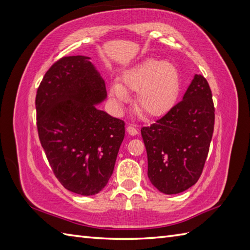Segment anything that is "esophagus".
<instances>
[{
    "mask_svg": "<svg viewBox=\"0 0 250 250\" xmlns=\"http://www.w3.org/2000/svg\"><path fill=\"white\" fill-rule=\"evenodd\" d=\"M126 132L129 133L130 135H136L137 133H138L137 129H136V127H135L134 125H127V126H126Z\"/></svg>",
    "mask_w": 250,
    "mask_h": 250,
    "instance_id": "34e87169",
    "label": "esophagus"
}]
</instances>
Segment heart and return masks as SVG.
Listing matches in <instances>:
<instances>
[{
	"instance_id": "obj_1",
	"label": "heart",
	"mask_w": 250,
	"mask_h": 250,
	"mask_svg": "<svg viewBox=\"0 0 250 250\" xmlns=\"http://www.w3.org/2000/svg\"><path fill=\"white\" fill-rule=\"evenodd\" d=\"M179 90V73L169 62L149 59L127 69L121 77V83L109 86V97L116 106L124 104L129 92H138L137 107L150 116L164 113L171 105Z\"/></svg>"
}]
</instances>
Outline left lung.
Instances as JSON below:
<instances>
[{
    "label": "left lung",
    "mask_w": 250,
    "mask_h": 250,
    "mask_svg": "<svg viewBox=\"0 0 250 250\" xmlns=\"http://www.w3.org/2000/svg\"><path fill=\"white\" fill-rule=\"evenodd\" d=\"M214 112L208 81L196 74L183 100L142 127L148 178L162 193L179 194L199 180L213 136Z\"/></svg>",
    "instance_id": "8db88e82"
}]
</instances>
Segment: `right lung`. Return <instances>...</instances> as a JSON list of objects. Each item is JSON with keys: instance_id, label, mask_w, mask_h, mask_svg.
<instances>
[{"instance_id": "1", "label": "right lung", "mask_w": 250, "mask_h": 250, "mask_svg": "<svg viewBox=\"0 0 250 250\" xmlns=\"http://www.w3.org/2000/svg\"><path fill=\"white\" fill-rule=\"evenodd\" d=\"M106 97L105 83L89 57L63 56L40 83L37 131L52 171L72 193L98 194L111 178L125 121L97 109Z\"/></svg>"}]
</instances>
